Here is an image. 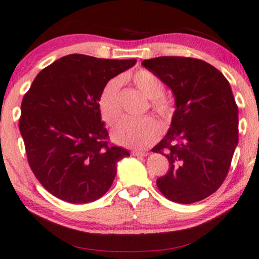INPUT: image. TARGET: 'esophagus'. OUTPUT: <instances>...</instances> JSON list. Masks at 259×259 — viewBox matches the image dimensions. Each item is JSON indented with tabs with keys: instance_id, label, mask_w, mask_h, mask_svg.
Returning a JSON list of instances; mask_svg holds the SVG:
<instances>
[{
	"instance_id": "obj_1",
	"label": "esophagus",
	"mask_w": 259,
	"mask_h": 259,
	"mask_svg": "<svg viewBox=\"0 0 259 259\" xmlns=\"http://www.w3.org/2000/svg\"><path fill=\"white\" fill-rule=\"evenodd\" d=\"M131 155L136 156V157H145V156L148 155V152L141 151V150H133L131 151Z\"/></svg>"
}]
</instances>
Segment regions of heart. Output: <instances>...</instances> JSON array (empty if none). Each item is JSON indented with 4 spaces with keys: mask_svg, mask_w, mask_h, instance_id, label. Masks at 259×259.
I'll list each match as a JSON object with an SVG mask.
<instances>
[{
    "mask_svg": "<svg viewBox=\"0 0 259 259\" xmlns=\"http://www.w3.org/2000/svg\"><path fill=\"white\" fill-rule=\"evenodd\" d=\"M126 78L145 97L151 100L150 107L159 118L167 121L171 117L174 111V102L163 95L164 83L157 75L147 69H140L126 76ZM119 89H121V79L117 77L111 78L103 85L98 96V109L102 119L108 125L115 124L121 116ZM161 126L151 117L137 119L123 118L112 130L111 137L115 143L122 147L143 149L155 143L161 136Z\"/></svg>",
    "mask_w": 259,
    "mask_h": 259,
    "instance_id": "obj_1",
    "label": "heart"
}]
</instances>
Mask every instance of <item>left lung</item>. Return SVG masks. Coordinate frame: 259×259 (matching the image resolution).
Instances as JSON below:
<instances>
[{
	"mask_svg": "<svg viewBox=\"0 0 259 259\" xmlns=\"http://www.w3.org/2000/svg\"><path fill=\"white\" fill-rule=\"evenodd\" d=\"M172 90L176 110L152 149L169 170L156 183L169 201L191 204L223 184L238 143V108L224 75L198 58L161 56L142 62Z\"/></svg>",
	"mask_w": 259,
	"mask_h": 259,
	"instance_id": "1",
	"label": "left lung"
}]
</instances>
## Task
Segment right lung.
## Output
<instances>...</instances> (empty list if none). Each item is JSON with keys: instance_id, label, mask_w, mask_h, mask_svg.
Segmentation results:
<instances>
[{"instance_id": "right-lung-1", "label": "right lung", "mask_w": 259, "mask_h": 259, "mask_svg": "<svg viewBox=\"0 0 259 259\" xmlns=\"http://www.w3.org/2000/svg\"><path fill=\"white\" fill-rule=\"evenodd\" d=\"M136 60L72 54L38 72L21 104L20 131L29 166L42 187L72 204L94 202L111 187L129 151L110 143L98 96Z\"/></svg>"}]
</instances>
